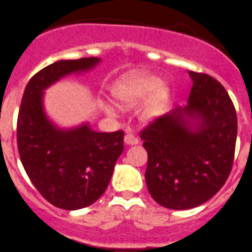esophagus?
Returning a JSON list of instances; mask_svg holds the SVG:
<instances>
[{
  "label": "esophagus",
  "mask_w": 252,
  "mask_h": 252,
  "mask_svg": "<svg viewBox=\"0 0 252 252\" xmlns=\"http://www.w3.org/2000/svg\"><path fill=\"white\" fill-rule=\"evenodd\" d=\"M125 144H127V145H136V144H139V139L132 132L127 131L126 135H125Z\"/></svg>",
  "instance_id": "1"
}]
</instances>
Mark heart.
<instances>
[{
    "instance_id": "1",
    "label": "heart",
    "mask_w": 252,
    "mask_h": 252,
    "mask_svg": "<svg viewBox=\"0 0 252 252\" xmlns=\"http://www.w3.org/2000/svg\"><path fill=\"white\" fill-rule=\"evenodd\" d=\"M113 96L124 108L141 105L139 118L143 124L157 121L165 112L169 99V87L164 80L141 72H131L116 83Z\"/></svg>"
}]
</instances>
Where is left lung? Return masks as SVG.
I'll return each instance as SVG.
<instances>
[{
    "label": "left lung",
    "mask_w": 252,
    "mask_h": 252,
    "mask_svg": "<svg viewBox=\"0 0 252 252\" xmlns=\"http://www.w3.org/2000/svg\"><path fill=\"white\" fill-rule=\"evenodd\" d=\"M188 105L177 107L140 132L148 153L150 195L168 209L196 208L225 184L233 164L237 115L223 85L189 71Z\"/></svg>",
    "instance_id": "1"
}]
</instances>
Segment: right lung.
I'll return each instance as SVG.
<instances>
[{
	"label": "right lung",
	"instance_id": "1",
	"mask_svg": "<svg viewBox=\"0 0 252 252\" xmlns=\"http://www.w3.org/2000/svg\"><path fill=\"white\" fill-rule=\"evenodd\" d=\"M99 62L98 57L61 60L42 68L28 83L19 109L18 149L24 169L40 195L64 210L87 208L104 193L124 152V131L96 132L88 122L60 128L46 115L44 90Z\"/></svg>",
	"mask_w": 252,
	"mask_h": 252
}]
</instances>
